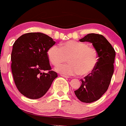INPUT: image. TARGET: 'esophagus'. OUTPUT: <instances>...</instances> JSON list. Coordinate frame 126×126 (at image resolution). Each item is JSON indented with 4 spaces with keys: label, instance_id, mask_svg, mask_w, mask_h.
Listing matches in <instances>:
<instances>
[{
    "label": "esophagus",
    "instance_id": "esophagus-1",
    "mask_svg": "<svg viewBox=\"0 0 126 126\" xmlns=\"http://www.w3.org/2000/svg\"><path fill=\"white\" fill-rule=\"evenodd\" d=\"M61 76H62V77H64V78H70V77L67 76L63 75V74H61Z\"/></svg>",
    "mask_w": 126,
    "mask_h": 126
}]
</instances>
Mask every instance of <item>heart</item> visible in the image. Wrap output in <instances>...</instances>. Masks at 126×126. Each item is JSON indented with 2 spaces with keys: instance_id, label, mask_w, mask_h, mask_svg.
Wrapping results in <instances>:
<instances>
[{
  "instance_id": "b5f03b06",
  "label": "heart",
  "mask_w": 126,
  "mask_h": 126,
  "mask_svg": "<svg viewBox=\"0 0 126 126\" xmlns=\"http://www.w3.org/2000/svg\"><path fill=\"white\" fill-rule=\"evenodd\" d=\"M47 57L51 64L57 66L58 73L67 75L86 76L95 69L98 62L97 50L86 43L79 41L70 40L51 47L47 51ZM69 57L70 64H59Z\"/></svg>"
}]
</instances>
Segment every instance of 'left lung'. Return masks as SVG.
Returning a JSON list of instances; mask_svg holds the SVG:
<instances>
[{"label":"left lung","instance_id":"1","mask_svg":"<svg viewBox=\"0 0 126 126\" xmlns=\"http://www.w3.org/2000/svg\"><path fill=\"white\" fill-rule=\"evenodd\" d=\"M79 41L92 43L98 53V62L95 69L84 77V79H81V86L74 91L81 102L92 103L100 98L109 88L113 73L115 52L102 34L90 33Z\"/></svg>","mask_w":126,"mask_h":126}]
</instances>
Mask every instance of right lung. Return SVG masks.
Wrapping results in <instances>:
<instances>
[{
  "mask_svg": "<svg viewBox=\"0 0 126 126\" xmlns=\"http://www.w3.org/2000/svg\"><path fill=\"white\" fill-rule=\"evenodd\" d=\"M55 43L52 38L42 33H26L14 42L11 70L17 90L26 97H42L57 77L51 70L47 57L48 50Z\"/></svg>",
  "mask_w": 126,
  "mask_h": 126,
  "instance_id": "right-lung-1",
  "label": "right lung"
}]
</instances>
